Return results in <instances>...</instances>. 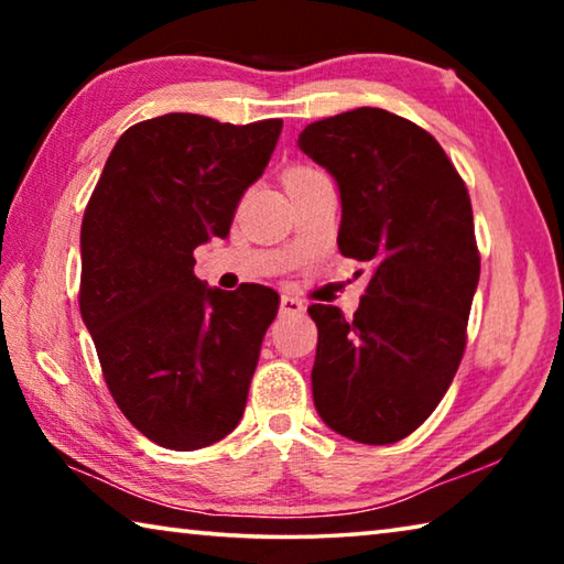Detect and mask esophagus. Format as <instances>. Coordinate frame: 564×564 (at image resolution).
Listing matches in <instances>:
<instances>
[{"label": "esophagus", "mask_w": 564, "mask_h": 564, "mask_svg": "<svg viewBox=\"0 0 564 564\" xmlns=\"http://www.w3.org/2000/svg\"><path fill=\"white\" fill-rule=\"evenodd\" d=\"M305 311V303L301 299H295L291 293H283L281 295V313L283 316H295V313H303Z\"/></svg>", "instance_id": "34e87169"}]
</instances>
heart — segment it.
<instances>
[{
    "label": "heart",
    "mask_w": 564,
    "mask_h": 564,
    "mask_svg": "<svg viewBox=\"0 0 564 564\" xmlns=\"http://www.w3.org/2000/svg\"><path fill=\"white\" fill-rule=\"evenodd\" d=\"M316 174H321V171H316V169H308V166H299V169H293V171H291V174H289V181L308 178V176H316Z\"/></svg>",
    "instance_id": "obj_1"
}]
</instances>
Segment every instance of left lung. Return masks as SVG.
<instances>
[{
	"label": "left lung",
	"mask_w": 564,
	"mask_h": 564,
	"mask_svg": "<svg viewBox=\"0 0 564 564\" xmlns=\"http://www.w3.org/2000/svg\"><path fill=\"white\" fill-rule=\"evenodd\" d=\"M299 147L338 184L340 253L373 269L352 318L308 308L313 403L350 441L398 443L425 423L463 360L480 279L470 196L431 133L386 109L313 121Z\"/></svg>",
	"instance_id": "8db88e82"
}]
</instances>
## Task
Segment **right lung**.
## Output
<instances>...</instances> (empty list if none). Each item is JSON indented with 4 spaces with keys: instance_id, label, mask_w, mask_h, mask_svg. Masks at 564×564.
<instances>
[{
    "instance_id": "1",
    "label": "right lung",
    "mask_w": 564,
    "mask_h": 564,
    "mask_svg": "<svg viewBox=\"0 0 564 564\" xmlns=\"http://www.w3.org/2000/svg\"><path fill=\"white\" fill-rule=\"evenodd\" d=\"M281 119L164 113L119 137L82 221L79 308L129 423L169 451L234 431L279 293L208 289L194 248L226 238L269 166Z\"/></svg>"
}]
</instances>
